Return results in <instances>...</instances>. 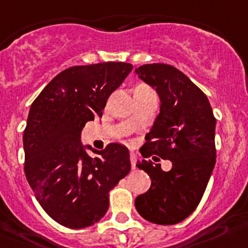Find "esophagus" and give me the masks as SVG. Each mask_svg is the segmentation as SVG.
Segmentation results:
<instances>
[{
	"label": "esophagus",
	"instance_id": "1",
	"mask_svg": "<svg viewBox=\"0 0 248 248\" xmlns=\"http://www.w3.org/2000/svg\"><path fill=\"white\" fill-rule=\"evenodd\" d=\"M136 160H138V156H136L135 152H130V163H131V169H135L136 167Z\"/></svg>",
	"mask_w": 248,
	"mask_h": 248
}]
</instances>
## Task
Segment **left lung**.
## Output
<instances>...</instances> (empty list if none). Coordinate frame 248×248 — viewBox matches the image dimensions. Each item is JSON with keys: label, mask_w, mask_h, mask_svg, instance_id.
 I'll list each match as a JSON object with an SVG mask.
<instances>
[{"label": "left lung", "mask_w": 248, "mask_h": 248, "mask_svg": "<svg viewBox=\"0 0 248 248\" xmlns=\"http://www.w3.org/2000/svg\"><path fill=\"white\" fill-rule=\"evenodd\" d=\"M135 72L155 88L161 101L160 114L140 152L172 162L165 172L158 163L138 161L136 166L151 178V187L136 197L135 208L154 224H178L201 203L214 170L217 119L203 91L176 67L147 63Z\"/></svg>", "instance_id": "obj_1"}]
</instances>
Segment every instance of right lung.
I'll use <instances>...</instances> for the list:
<instances>
[{"mask_svg": "<svg viewBox=\"0 0 248 248\" xmlns=\"http://www.w3.org/2000/svg\"><path fill=\"white\" fill-rule=\"evenodd\" d=\"M133 70L126 62L72 66L54 77L31 103L24 129V172L36 201L70 229L99 221L109 190L130 172L129 150L112 142L91 158L81 144L87 122L102 117L107 99Z\"/></svg>", "mask_w": 248, "mask_h": 248, "instance_id": "right-lung-1", "label": "right lung"}]
</instances>
